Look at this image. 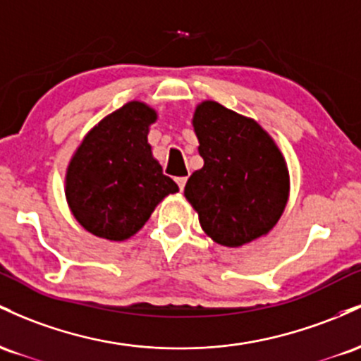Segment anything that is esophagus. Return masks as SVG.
<instances>
[{
    "label": "esophagus",
    "mask_w": 361,
    "mask_h": 361,
    "mask_svg": "<svg viewBox=\"0 0 361 361\" xmlns=\"http://www.w3.org/2000/svg\"><path fill=\"white\" fill-rule=\"evenodd\" d=\"M177 185H179V189L182 191V189L185 188V182H188V177H177Z\"/></svg>",
    "instance_id": "34e87169"
}]
</instances>
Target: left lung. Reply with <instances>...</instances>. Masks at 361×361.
<instances>
[{"mask_svg":"<svg viewBox=\"0 0 361 361\" xmlns=\"http://www.w3.org/2000/svg\"><path fill=\"white\" fill-rule=\"evenodd\" d=\"M204 160L185 184L184 196L218 244L240 247L276 225L288 201L285 159L256 121L213 100L197 105L192 119Z\"/></svg>","mask_w":361,"mask_h":361,"instance_id":"left-lung-1","label":"left lung"}]
</instances>
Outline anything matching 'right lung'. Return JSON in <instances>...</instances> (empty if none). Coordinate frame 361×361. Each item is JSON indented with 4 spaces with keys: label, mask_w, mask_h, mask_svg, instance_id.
Listing matches in <instances>:
<instances>
[{
    "label": "right lung",
    "mask_w": 361,
    "mask_h": 361,
    "mask_svg": "<svg viewBox=\"0 0 361 361\" xmlns=\"http://www.w3.org/2000/svg\"><path fill=\"white\" fill-rule=\"evenodd\" d=\"M157 112L129 102L85 136L66 173V200L85 230L126 240L152 216L169 194L179 191L153 159L148 128Z\"/></svg>",
    "instance_id": "add662e5"
}]
</instances>
